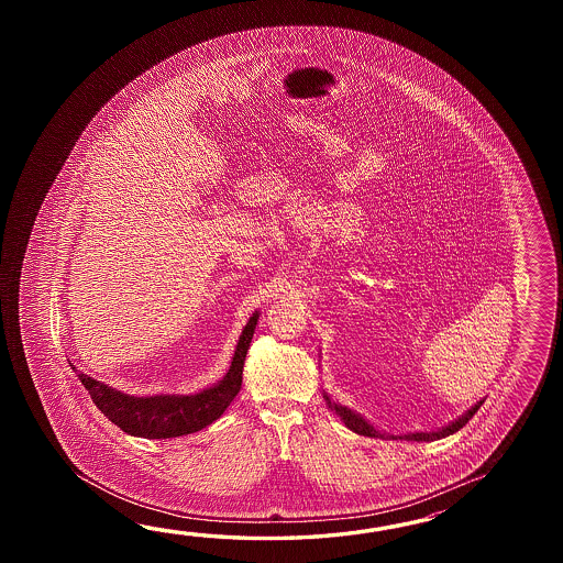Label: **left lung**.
<instances>
[{
    "label": "left lung",
    "mask_w": 563,
    "mask_h": 563,
    "mask_svg": "<svg viewBox=\"0 0 563 563\" xmlns=\"http://www.w3.org/2000/svg\"><path fill=\"white\" fill-rule=\"evenodd\" d=\"M323 398L328 400V407L334 408L335 415H338L340 419L344 420V424H346L350 431L358 432V434H364V437H380V439H393V441H398V439H402V441H427V443H429V441H437V439H444V437L453 434V432L459 431V429H463V427L467 424L468 420L473 419V415L477 412L481 405L485 402V400H478L477 405L468 408L467 412H465L463 417H459V419L453 420L451 424H446V427L439 429V431L410 432V434H386V432L376 431L368 420L362 419L360 415L352 412L350 408L340 407L338 402H332V400H330V396L323 395Z\"/></svg>",
    "instance_id": "left-lung-1"
}]
</instances>
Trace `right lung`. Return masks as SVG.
<instances>
[{
	"instance_id": "1",
	"label": "right lung",
	"mask_w": 563,
	"mask_h": 563,
	"mask_svg": "<svg viewBox=\"0 0 563 563\" xmlns=\"http://www.w3.org/2000/svg\"><path fill=\"white\" fill-rule=\"evenodd\" d=\"M257 320L260 313L255 311L241 332L240 342L223 380L197 395H124L117 388H110L108 384L76 371L74 364L70 366L78 374L80 383L85 384L96 407L100 408V412L108 420H112L120 431L143 439H175L201 431L207 424H211L225 412L231 400L238 396L243 380V362L252 344Z\"/></svg>"
}]
</instances>
